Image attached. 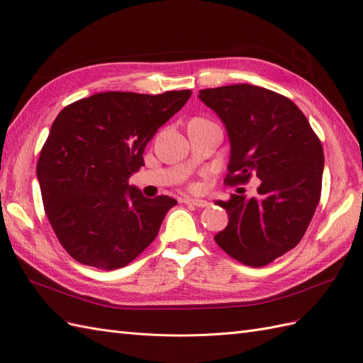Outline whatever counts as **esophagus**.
Listing matches in <instances>:
<instances>
[{
  "mask_svg": "<svg viewBox=\"0 0 363 363\" xmlns=\"http://www.w3.org/2000/svg\"><path fill=\"white\" fill-rule=\"evenodd\" d=\"M184 203L186 204H192L195 207H207L208 206V201H206V200H196V199H186Z\"/></svg>",
  "mask_w": 363,
  "mask_h": 363,
  "instance_id": "1",
  "label": "esophagus"
}]
</instances>
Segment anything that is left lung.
Segmentation results:
<instances>
[{"instance_id": "8db88e82", "label": "left lung", "mask_w": 363, "mask_h": 363, "mask_svg": "<svg viewBox=\"0 0 363 363\" xmlns=\"http://www.w3.org/2000/svg\"><path fill=\"white\" fill-rule=\"evenodd\" d=\"M200 100L225 124L228 186L262 180L259 196L233 194L216 201L228 213L215 235L230 257L265 267L298 245L321 199L324 152L309 121L289 98L252 84L200 91Z\"/></svg>"}]
</instances>
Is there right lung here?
<instances>
[{"label":"right lung","mask_w":363,"mask_h":363,"mask_svg":"<svg viewBox=\"0 0 363 363\" xmlns=\"http://www.w3.org/2000/svg\"><path fill=\"white\" fill-rule=\"evenodd\" d=\"M191 94L101 92L71 103L54 119L36 174L48 221L72 259L112 271L156 239L177 201L147 199L128 179L145 164V147L159 127Z\"/></svg>","instance_id":"1"}]
</instances>
